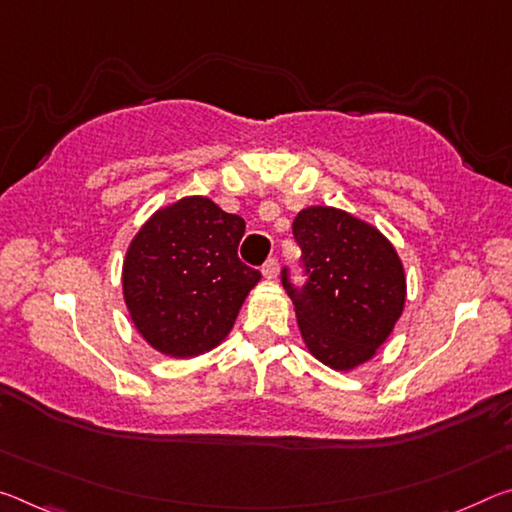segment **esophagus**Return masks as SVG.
<instances>
[{
	"mask_svg": "<svg viewBox=\"0 0 512 512\" xmlns=\"http://www.w3.org/2000/svg\"><path fill=\"white\" fill-rule=\"evenodd\" d=\"M278 271H280V266H278V259H275V257L266 259V264L262 266V273H264V278H266V280H275V278H278Z\"/></svg>",
	"mask_w": 512,
	"mask_h": 512,
	"instance_id": "1",
	"label": "esophagus"
}]
</instances>
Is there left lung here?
<instances>
[{
    "mask_svg": "<svg viewBox=\"0 0 512 512\" xmlns=\"http://www.w3.org/2000/svg\"><path fill=\"white\" fill-rule=\"evenodd\" d=\"M307 285L282 271L300 337L316 360L335 371L369 362L392 335L405 307V269L376 225L337 207L312 205L294 218Z\"/></svg>",
    "mask_w": 512,
    "mask_h": 512,
    "instance_id": "left-lung-1",
    "label": "left lung"
}]
</instances>
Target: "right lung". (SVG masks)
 Wrapping results in <instances>:
<instances>
[{"label":"right lung","instance_id":"right-lung-1","mask_svg":"<svg viewBox=\"0 0 512 512\" xmlns=\"http://www.w3.org/2000/svg\"><path fill=\"white\" fill-rule=\"evenodd\" d=\"M246 223L212 198L159 207L129 241L123 298L134 328L168 358L212 351L237 321L262 273L239 262Z\"/></svg>","mask_w":512,"mask_h":512}]
</instances>
